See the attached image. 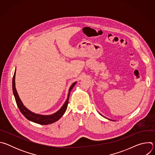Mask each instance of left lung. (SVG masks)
Returning a JSON list of instances; mask_svg holds the SVG:
<instances>
[{
	"label": "left lung",
	"mask_w": 155,
	"mask_h": 155,
	"mask_svg": "<svg viewBox=\"0 0 155 155\" xmlns=\"http://www.w3.org/2000/svg\"><path fill=\"white\" fill-rule=\"evenodd\" d=\"M100 115H101V114H100Z\"/></svg>",
	"instance_id": "8db88e82"
}]
</instances>
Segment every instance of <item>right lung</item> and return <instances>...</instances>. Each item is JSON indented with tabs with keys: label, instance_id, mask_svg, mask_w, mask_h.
<instances>
[{
	"label": "right lung",
	"instance_id": "right-lung-1",
	"mask_svg": "<svg viewBox=\"0 0 155 155\" xmlns=\"http://www.w3.org/2000/svg\"><path fill=\"white\" fill-rule=\"evenodd\" d=\"M15 73H16V71L15 72V74H14V75L13 77V82H12L13 92V94H14V96L15 98L16 104L20 110V112L25 117V118H26L28 120H30L32 122H34L35 123L40 124H43V125H47V124H51V123L56 122L58 120H59L61 118V117L64 115L66 109H67V108H68V102H69V98L71 91L73 89L74 86L77 83V81L74 82L70 87L67 100H66V101L65 102V103L64 104L62 107L58 110L57 112H56L52 115H42L34 114V113L32 112L31 111H30L29 110H28L23 105V102H22V101H21L19 97L18 96V94L17 93V91L16 90V87H15Z\"/></svg>",
	"mask_w": 155,
	"mask_h": 155
}]
</instances>
